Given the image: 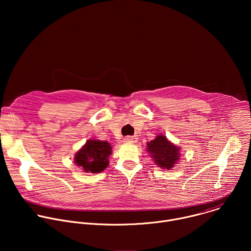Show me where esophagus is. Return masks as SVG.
I'll return each instance as SVG.
<instances>
[{"instance_id": "1", "label": "esophagus", "mask_w": 251, "mask_h": 251, "mask_svg": "<svg viewBox=\"0 0 251 251\" xmlns=\"http://www.w3.org/2000/svg\"><path fill=\"white\" fill-rule=\"evenodd\" d=\"M137 138L136 137H132V136H127L124 138V142L125 143H136Z\"/></svg>"}]
</instances>
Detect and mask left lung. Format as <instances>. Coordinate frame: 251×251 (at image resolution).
<instances>
[{
  "label": "left lung",
  "mask_w": 251,
  "mask_h": 251,
  "mask_svg": "<svg viewBox=\"0 0 251 251\" xmlns=\"http://www.w3.org/2000/svg\"><path fill=\"white\" fill-rule=\"evenodd\" d=\"M181 148L176 146L168 138L159 134L147 143V152L155 164L163 170H172L181 158Z\"/></svg>",
  "instance_id": "left-lung-1"
}]
</instances>
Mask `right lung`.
<instances>
[{
	"mask_svg": "<svg viewBox=\"0 0 251 251\" xmlns=\"http://www.w3.org/2000/svg\"><path fill=\"white\" fill-rule=\"evenodd\" d=\"M111 154L112 147L108 142L90 139L76 152L75 164L85 173L97 174L108 167Z\"/></svg>",
	"mask_w": 251,
	"mask_h": 251,
	"instance_id": "right-lung-1",
	"label": "right lung"
}]
</instances>
